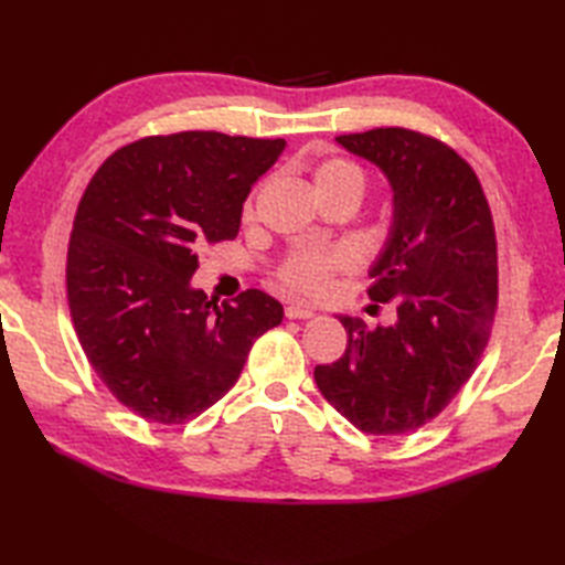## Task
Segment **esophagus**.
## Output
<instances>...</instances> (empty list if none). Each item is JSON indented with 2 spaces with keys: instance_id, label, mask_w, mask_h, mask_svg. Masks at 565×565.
<instances>
[{
  "instance_id": "obj_1",
  "label": "esophagus",
  "mask_w": 565,
  "mask_h": 565,
  "mask_svg": "<svg viewBox=\"0 0 565 565\" xmlns=\"http://www.w3.org/2000/svg\"><path fill=\"white\" fill-rule=\"evenodd\" d=\"M316 313L310 308H306V306H296V303H291V306H286V318H291V320H306V318H313Z\"/></svg>"
}]
</instances>
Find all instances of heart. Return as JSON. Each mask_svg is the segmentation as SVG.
Segmentation results:
<instances>
[{
    "label": "heart",
    "instance_id": "b5f03b06",
    "mask_svg": "<svg viewBox=\"0 0 565 565\" xmlns=\"http://www.w3.org/2000/svg\"><path fill=\"white\" fill-rule=\"evenodd\" d=\"M316 189H347L354 191V194L362 196L366 186L364 170L352 160L344 158H328L322 160L316 172ZM252 213V203L245 206V215ZM354 264V255L347 247L340 245H310L296 249L294 255L286 259L279 271H276V279L284 286V289L306 294V296H318L330 286L332 276L347 271Z\"/></svg>",
    "mask_w": 565,
    "mask_h": 565
}]
</instances>
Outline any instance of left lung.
Listing matches in <instances>:
<instances>
[{
    "label": "left lung",
    "mask_w": 565,
    "mask_h": 565,
    "mask_svg": "<svg viewBox=\"0 0 565 565\" xmlns=\"http://www.w3.org/2000/svg\"><path fill=\"white\" fill-rule=\"evenodd\" d=\"M374 162L393 189V223L369 298L395 322L369 330L340 316L347 350L316 366L326 401L366 435L435 419L471 379L498 308V243L483 186L461 154L407 128L334 138Z\"/></svg>",
    "instance_id": "obj_1"
}]
</instances>
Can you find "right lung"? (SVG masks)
<instances>
[{
  "mask_svg": "<svg viewBox=\"0 0 565 565\" xmlns=\"http://www.w3.org/2000/svg\"><path fill=\"white\" fill-rule=\"evenodd\" d=\"M284 148L215 130L150 136L116 150L84 189L70 316L106 388L150 423L182 425L218 403L284 318L264 291L215 303L191 286L199 249L237 235L252 184Z\"/></svg>",
  "mask_w": 565,
  "mask_h": 565,
  "instance_id": "obj_1",
  "label": "right lung"
}]
</instances>
